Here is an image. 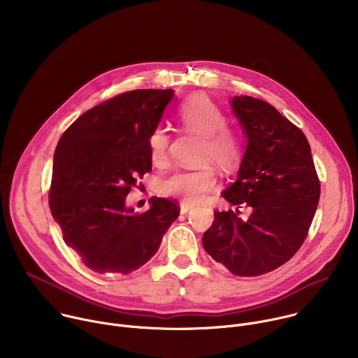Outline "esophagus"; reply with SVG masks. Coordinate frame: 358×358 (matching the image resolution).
<instances>
[{"label":"esophagus","mask_w":358,"mask_h":358,"mask_svg":"<svg viewBox=\"0 0 358 358\" xmlns=\"http://www.w3.org/2000/svg\"><path fill=\"white\" fill-rule=\"evenodd\" d=\"M191 210H192V206H189V203L182 202L181 206H180V211H181V214H187V213H189Z\"/></svg>","instance_id":"obj_1"}]
</instances>
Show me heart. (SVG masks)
Here are the masks:
<instances>
[{"label":"heart","instance_id":"heart-1","mask_svg":"<svg viewBox=\"0 0 358 358\" xmlns=\"http://www.w3.org/2000/svg\"><path fill=\"white\" fill-rule=\"evenodd\" d=\"M181 126L203 136L201 162L215 163L224 170L235 169L242 156V145L238 134L227 126L222 109L207 94L195 93L184 100L177 110ZM151 163L163 167L169 162L170 134L166 129L152 130L147 140ZM217 185V174L213 167L203 166L195 170H180L162 184V194L181 199L185 203L203 201Z\"/></svg>","mask_w":358,"mask_h":358}]
</instances>
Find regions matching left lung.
Segmentation results:
<instances>
[{
  "mask_svg": "<svg viewBox=\"0 0 358 358\" xmlns=\"http://www.w3.org/2000/svg\"><path fill=\"white\" fill-rule=\"evenodd\" d=\"M232 108L248 136L236 181L222 196L236 211H215L203 249L236 276H259L286 264L309 234L320 180L304 133L268 101L235 96Z\"/></svg>",
  "mask_w": 358,
  "mask_h": 358,
  "instance_id": "8db88e82",
  "label": "left lung"
}]
</instances>
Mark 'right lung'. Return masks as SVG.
I'll use <instances>...</instances> for the list:
<instances>
[{
  "mask_svg": "<svg viewBox=\"0 0 358 358\" xmlns=\"http://www.w3.org/2000/svg\"><path fill=\"white\" fill-rule=\"evenodd\" d=\"M174 96L171 89L120 93L78 117L55 150L48 201L65 243L96 273L129 275L160 248L180 206L152 198L144 213L127 194L151 171L147 140Z\"/></svg>",
  "mask_w": 358,
  "mask_h": 358,
  "instance_id": "1",
  "label": "right lung"
}]
</instances>
